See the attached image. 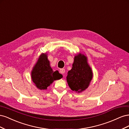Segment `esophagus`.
Returning a JSON list of instances; mask_svg holds the SVG:
<instances>
[{"label": "esophagus", "mask_w": 129, "mask_h": 129, "mask_svg": "<svg viewBox=\"0 0 129 129\" xmlns=\"http://www.w3.org/2000/svg\"><path fill=\"white\" fill-rule=\"evenodd\" d=\"M60 73H61V74H64V73H65V69H63V68H62V69H60Z\"/></svg>", "instance_id": "34e87169"}]
</instances>
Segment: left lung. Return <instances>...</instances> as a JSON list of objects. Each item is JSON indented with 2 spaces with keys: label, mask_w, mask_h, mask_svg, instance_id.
Instances as JSON below:
<instances>
[{
  "label": "left lung",
  "mask_w": 129,
  "mask_h": 129,
  "mask_svg": "<svg viewBox=\"0 0 129 129\" xmlns=\"http://www.w3.org/2000/svg\"><path fill=\"white\" fill-rule=\"evenodd\" d=\"M72 68L68 71L66 80L73 91L80 93L86 90L92 79V69L88 64V58L83 54L74 57Z\"/></svg>",
  "instance_id": "obj_1"
}]
</instances>
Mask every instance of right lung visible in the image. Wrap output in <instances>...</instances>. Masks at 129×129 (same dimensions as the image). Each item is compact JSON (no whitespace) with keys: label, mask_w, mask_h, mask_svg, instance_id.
I'll return each mask as SVG.
<instances>
[{"label":"right lung","mask_w":129,"mask_h":129,"mask_svg":"<svg viewBox=\"0 0 129 129\" xmlns=\"http://www.w3.org/2000/svg\"><path fill=\"white\" fill-rule=\"evenodd\" d=\"M63 76L57 71H54L50 66L47 53H42L31 72V79L39 89L44 90L47 89L54 81L60 80Z\"/></svg>","instance_id":"obj_1"}]
</instances>
